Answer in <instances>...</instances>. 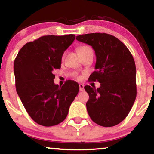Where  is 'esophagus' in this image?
<instances>
[{
	"mask_svg": "<svg viewBox=\"0 0 154 154\" xmlns=\"http://www.w3.org/2000/svg\"><path fill=\"white\" fill-rule=\"evenodd\" d=\"M79 90H80V91H83V90H84L85 85L83 84H79Z\"/></svg>",
	"mask_w": 154,
	"mask_h": 154,
	"instance_id": "1",
	"label": "esophagus"
}]
</instances>
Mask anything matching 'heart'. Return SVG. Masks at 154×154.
Segmentation results:
<instances>
[{"instance_id": "1", "label": "heart", "mask_w": 154, "mask_h": 154, "mask_svg": "<svg viewBox=\"0 0 154 154\" xmlns=\"http://www.w3.org/2000/svg\"><path fill=\"white\" fill-rule=\"evenodd\" d=\"M88 49H90V47H88V46H81V47H79L78 48L77 51H78V52H80V51H85V50ZM75 77L77 79H82V77L81 75H77V74H76V75H75Z\"/></svg>"}]
</instances>
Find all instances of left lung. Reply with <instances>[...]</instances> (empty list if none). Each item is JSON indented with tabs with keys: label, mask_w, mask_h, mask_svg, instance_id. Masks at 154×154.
<instances>
[{
	"label": "left lung",
	"mask_w": 154,
	"mask_h": 154,
	"mask_svg": "<svg viewBox=\"0 0 154 154\" xmlns=\"http://www.w3.org/2000/svg\"><path fill=\"white\" fill-rule=\"evenodd\" d=\"M76 39L92 46L95 51V71L90 76L100 87L89 85L86 106L92 121L112 127L127 117L136 97V69L126 46L118 38L105 33L79 35Z\"/></svg>",
	"instance_id": "1"
}]
</instances>
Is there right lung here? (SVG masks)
<instances>
[{"mask_svg": "<svg viewBox=\"0 0 154 154\" xmlns=\"http://www.w3.org/2000/svg\"><path fill=\"white\" fill-rule=\"evenodd\" d=\"M75 38L74 34L42 36L26 44L15 59L16 92L28 114L41 125L62 123L79 92L75 81L62 87L54 82L53 71L60 69L63 54Z\"/></svg>", "mask_w": 154, "mask_h": 154, "instance_id": "right-lung-1", "label": "right lung"}]
</instances>
